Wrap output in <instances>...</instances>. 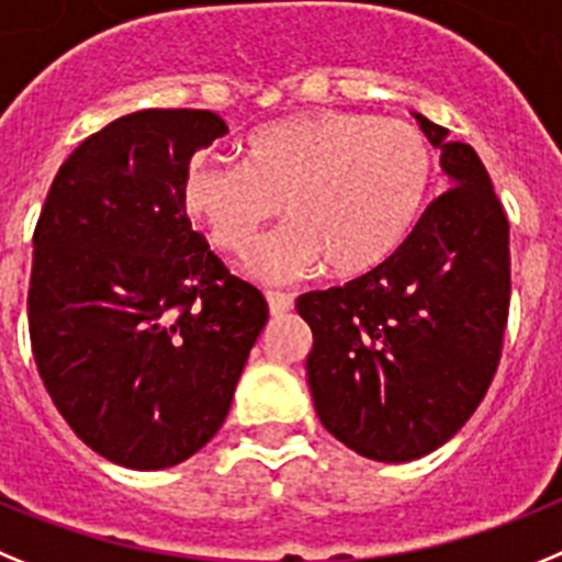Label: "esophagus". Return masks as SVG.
Returning a JSON list of instances; mask_svg holds the SVG:
<instances>
[{
  "label": "esophagus",
  "instance_id": "34e87169",
  "mask_svg": "<svg viewBox=\"0 0 562 562\" xmlns=\"http://www.w3.org/2000/svg\"><path fill=\"white\" fill-rule=\"evenodd\" d=\"M266 302H268V311H271V316H282L294 308V296L282 294V291H266Z\"/></svg>",
  "mask_w": 562,
  "mask_h": 562
}]
</instances>
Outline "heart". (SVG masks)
I'll use <instances>...</instances> for the list:
<instances>
[{"label": "heart", "mask_w": 562, "mask_h": 562, "mask_svg": "<svg viewBox=\"0 0 562 562\" xmlns=\"http://www.w3.org/2000/svg\"><path fill=\"white\" fill-rule=\"evenodd\" d=\"M432 169V149L418 126L314 110L257 126L246 138V164L194 155L180 200L228 254H246L280 203L285 206L294 223L254 251V274L285 280L328 262L330 274L359 277L407 240L427 203Z\"/></svg>", "instance_id": "obj_1"}]
</instances>
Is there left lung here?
<instances>
[{
  "instance_id": "1",
  "label": "left lung",
  "mask_w": 562,
  "mask_h": 562,
  "mask_svg": "<svg viewBox=\"0 0 562 562\" xmlns=\"http://www.w3.org/2000/svg\"><path fill=\"white\" fill-rule=\"evenodd\" d=\"M413 115L441 149L450 189L387 262L296 300L314 334L305 370L316 416L384 463L416 461L470 422L509 316V221L490 175L470 144Z\"/></svg>"
}]
</instances>
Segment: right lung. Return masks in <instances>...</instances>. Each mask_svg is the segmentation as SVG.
<instances>
[{"mask_svg": "<svg viewBox=\"0 0 562 562\" xmlns=\"http://www.w3.org/2000/svg\"><path fill=\"white\" fill-rule=\"evenodd\" d=\"M228 130L209 110H140L76 146L33 234L36 368L81 441L166 470L226 422L268 305L192 228L180 183Z\"/></svg>", "mask_w": 562, "mask_h": 562, "instance_id": "obj_1", "label": "right lung"}]
</instances>
